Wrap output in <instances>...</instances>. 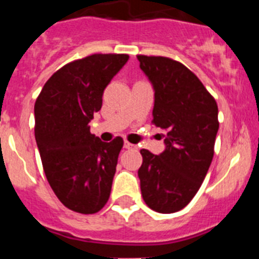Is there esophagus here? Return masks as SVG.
<instances>
[{
	"mask_svg": "<svg viewBox=\"0 0 259 259\" xmlns=\"http://www.w3.org/2000/svg\"><path fill=\"white\" fill-rule=\"evenodd\" d=\"M124 148H125V149H137V145H135V144H131V143H128V141H125V143H124Z\"/></svg>",
	"mask_w": 259,
	"mask_h": 259,
	"instance_id": "esophagus-1",
	"label": "esophagus"
}]
</instances>
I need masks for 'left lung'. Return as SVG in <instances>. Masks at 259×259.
I'll list each match as a JSON object with an SVG mask.
<instances>
[{
	"label": "left lung",
	"mask_w": 259,
	"mask_h": 259,
	"mask_svg": "<svg viewBox=\"0 0 259 259\" xmlns=\"http://www.w3.org/2000/svg\"><path fill=\"white\" fill-rule=\"evenodd\" d=\"M154 89L153 123L166 135L159 155L141 149L140 188L152 210L170 214L191 202L214 155L218 105L191 70L166 57L137 56Z\"/></svg>",
	"instance_id": "obj_1"
}]
</instances>
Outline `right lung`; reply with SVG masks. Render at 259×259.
<instances>
[{"mask_svg": "<svg viewBox=\"0 0 259 259\" xmlns=\"http://www.w3.org/2000/svg\"><path fill=\"white\" fill-rule=\"evenodd\" d=\"M127 54H92L52 75L35 104V137L47 179L58 200L80 214H95L110 197L122 137L104 143L89 122L101 110L107 84Z\"/></svg>", "mask_w": 259, "mask_h": 259, "instance_id": "1", "label": "right lung"}]
</instances>
